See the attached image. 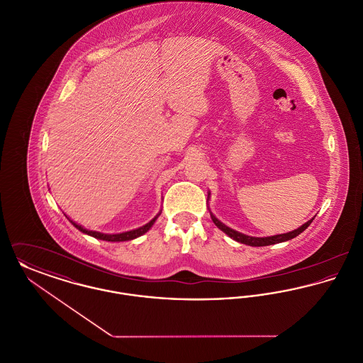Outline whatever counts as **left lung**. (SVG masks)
Returning <instances> with one entry per match:
<instances>
[{
  "instance_id": "8db88e82",
  "label": "left lung",
  "mask_w": 363,
  "mask_h": 363,
  "mask_svg": "<svg viewBox=\"0 0 363 363\" xmlns=\"http://www.w3.org/2000/svg\"><path fill=\"white\" fill-rule=\"evenodd\" d=\"M208 196H209V194H208ZM211 218H212L213 223L218 225L223 233H225L230 238H233L234 241L241 242V243H245V245H249V246H268V245H275V243H279V242L293 240V238H295L296 235H299L302 231H305V230L311 225V222H313V219H314V218H313L311 220L306 222L305 225H301L299 228H296V230H294V231H290V233H286V234H279V235H274V237H265V238H256V237L245 235V234H241V233H238V231H235V230H233V228L227 227V225H223L222 222H219V220H218L212 213H211Z\"/></svg>"
}]
</instances>
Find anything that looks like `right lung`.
<instances>
[{
  "label": "right lung",
  "mask_w": 363,
  "mask_h": 363,
  "mask_svg": "<svg viewBox=\"0 0 363 363\" xmlns=\"http://www.w3.org/2000/svg\"><path fill=\"white\" fill-rule=\"evenodd\" d=\"M159 216V215H157ZM157 216H155L150 223H147L145 225H143V227H138L136 230H132V231H126V233H121V234H102V233H98V231H88L86 228H83L82 225H76L74 222H72L73 225L76 227V228H79L82 233H86L88 235H91V237H94V238H98V240H104V241L108 242H121V241H130V240H135V238H138L140 235H143V234H145L152 225L155 223L156 219H157ZM69 219V218H68Z\"/></svg>",
  "instance_id": "obj_1"
}]
</instances>
